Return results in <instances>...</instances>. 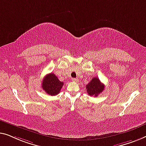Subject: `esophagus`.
Here are the masks:
<instances>
[{
    "label": "esophagus",
    "instance_id": "esophagus-1",
    "mask_svg": "<svg viewBox=\"0 0 146 146\" xmlns=\"http://www.w3.org/2000/svg\"><path fill=\"white\" fill-rule=\"evenodd\" d=\"M71 80H72L73 82H78V81H79L78 79H76V78H72V79Z\"/></svg>",
    "mask_w": 146,
    "mask_h": 146
}]
</instances>
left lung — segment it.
Returning a JSON list of instances; mask_svg holds the SVG:
<instances>
[{"mask_svg":"<svg viewBox=\"0 0 146 146\" xmlns=\"http://www.w3.org/2000/svg\"><path fill=\"white\" fill-rule=\"evenodd\" d=\"M104 85L100 83L98 77H94L89 83L86 85L87 94L90 96H97L104 91Z\"/></svg>","mask_w":146,"mask_h":146,"instance_id":"obj_1","label":"left lung"}]
</instances>
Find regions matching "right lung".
Returning a JSON list of instances; mask_svg holds the SVG:
<instances>
[{
	"label": "right lung",
	"mask_w": 146,
	"mask_h": 146,
	"mask_svg": "<svg viewBox=\"0 0 146 146\" xmlns=\"http://www.w3.org/2000/svg\"><path fill=\"white\" fill-rule=\"evenodd\" d=\"M63 85V82L59 81L57 76L52 73L48 74L44 78L42 83L43 90L51 96H55L59 94Z\"/></svg>",
	"instance_id": "1"
}]
</instances>
